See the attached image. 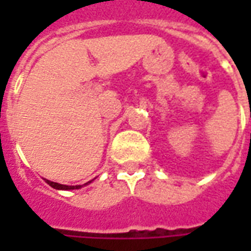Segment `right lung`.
Segmentation results:
<instances>
[{
  "label": "right lung",
  "mask_w": 251,
  "mask_h": 251,
  "mask_svg": "<svg viewBox=\"0 0 251 251\" xmlns=\"http://www.w3.org/2000/svg\"><path fill=\"white\" fill-rule=\"evenodd\" d=\"M46 181L48 183V184L51 185L52 188H56V189H79V188H82V185H64V184H59V183H53V181H50V180H47ZM88 183H91V181H88ZM88 183H86L84 185H87Z\"/></svg>",
  "instance_id": "right-lung-1"
}]
</instances>
